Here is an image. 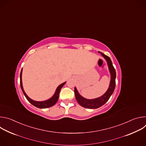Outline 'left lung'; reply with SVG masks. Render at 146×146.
<instances>
[{
    "mask_svg": "<svg viewBox=\"0 0 146 146\" xmlns=\"http://www.w3.org/2000/svg\"><path fill=\"white\" fill-rule=\"evenodd\" d=\"M99 53H100L102 55V56L105 59V60L107 62L110 74V81L109 88L105 94L98 98L91 99L85 98L84 97L81 96L78 92L77 88L75 87L74 94L77 102L82 107L87 109H98L103 106L104 104H105L108 101L110 97L113 94L115 87L116 73L115 69L113 66L112 62L110 58L107 55L103 54L102 52H100L99 51Z\"/></svg>",
    "mask_w": 146,
    "mask_h": 146,
    "instance_id": "1",
    "label": "left lung"
}]
</instances>
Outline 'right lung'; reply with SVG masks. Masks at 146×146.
Instances as JSON below:
<instances>
[{
    "instance_id": "obj_1",
    "label": "right lung",
    "mask_w": 146,
    "mask_h": 146,
    "mask_svg": "<svg viewBox=\"0 0 146 146\" xmlns=\"http://www.w3.org/2000/svg\"><path fill=\"white\" fill-rule=\"evenodd\" d=\"M22 73H23V69L21 70V72L20 73V86H21V90L25 95V96L26 97L27 99L29 101V103H31L32 105H33L34 106L37 108H40V109H46V108H50L52 106H54L55 104L57 102L58 99H59V94L60 92V91L61 90V88L63 87V86L66 84V82H64L62 83V84H60L56 89L55 92L54 93V94L52 95V96H51L50 98H49L48 99H47L46 100H43V101H36V100H34L33 99H32L31 98H30L27 94L25 93L24 88H23V81H22Z\"/></svg>"
}]
</instances>
